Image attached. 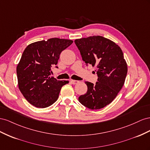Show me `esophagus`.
<instances>
[{
    "label": "esophagus",
    "mask_w": 150,
    "mask_h": 150,
    "mask_svg": "<svg viewBox=\"0 0 150 150\" xmlns=\"http://www.w3.org/2000/svg\"><path fill=\"white\" fill-rule=\"evenodd\" d=\"M79 82L78 80H70V83L73 85H75L76 83H78Z\"/></svg>",
    "instance_id": "1"
}]
</instances>
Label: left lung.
Here are the masks:
<instances>
[{"label": "left lung", "instance_id": "left-lung-1", "mask_svg": "<svg viewBox=\"0 0 150 150\" xmlns=\"http://www.w3.org/2000/svg\"><path fill=\"white\" fill-rule=\"evenodd\" d=\"M87 65L96 66L97 82H85L87 92L79 97L86 108L97 110L104 108L116 97L125 82L127 67L122 51L114 42L100 36L75 40Z\"/></svg>", "mask_w": 150, "mask_h": 150}]
</instances>
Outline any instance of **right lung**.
<instances>
[{
    "label": "right lung",
    "mask_w": 150,
    "mask_h": 150,
    "mask_svg": "<svg viewBox=\"0 0 150 150\" xmlns=\"http://www.w3.org/2000/svg\"><path fill=\"white\" fill-rule=\"evenodd\" d=\"M72 42L70 40L51 38L33 42L24 50L17 67L18 86L33 105L45 108L52 105L57 100L62 87L69 82L58 80L51 74L62 51Z\"/></svg>",
    "instance_id": "obj_1"
}]
</instances>
